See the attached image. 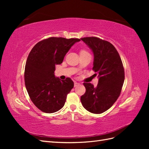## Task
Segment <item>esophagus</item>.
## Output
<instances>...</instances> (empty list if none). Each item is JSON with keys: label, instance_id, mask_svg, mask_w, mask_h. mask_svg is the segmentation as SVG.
<instances>
[{"label": "esophagus", "instance_id": "1", "mask_svg": "<svg viewBox=\"0 0 149 149\" xmlns=\"http://www.w3.org/2000/svg\"><path fill=\"white\" fill-rule=\"evenodd\" d=\"M80 84L79 83H77V82H74V87H76V86H79Z\"/></svg>", "mask_w": 149, "mask_h": 149}]
</instances>
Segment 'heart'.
Listing matches in <instances>:
<instances>
[{
  "instance_id": "b5f03b06",
  "label": "heart",
  "mask_w": 149,
  "mask_h": 149,
  "mask_svg": "<svg viewBox=\"0 0 149 149\" xmlns=\"http://www.w3.org/2000/svg\"><path fill=\"white\" fill-rule=\"evenodd\" d=\"M83 52H86V51H84V50H81V51L80 53H83Z\"/></svg>"
}]
</instances>
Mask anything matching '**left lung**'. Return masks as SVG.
Instances as JSON below:
<instances>
[{"label": "left lung", "mask_w": 149, "mask_h": 149, "mask_svg": "<svg viewBox=\"0 0 149 149\" xmlns=\"http://www.w3.org/2000/svg\"><path fill=\"white\" fill-rule=\"evenodd\" d=\"M94 54L93 70L98 74L96 88L84 83L86 93L81 102L86 109L101 114L114 104L119 97L124 81V70L119 54L113 45L97 37L81 38Z\"/></svg>", "instance_id": "left-lung-1"}]
</instances>
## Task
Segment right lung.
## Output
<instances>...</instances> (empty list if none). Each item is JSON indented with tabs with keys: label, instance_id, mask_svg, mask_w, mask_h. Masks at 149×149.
<instances>
[{
	"label": "right lung",
	"instance_id": "1",
	"mask_svg": "<svg viewBox=\"0 0 149 149\" xmlns=\"http://www.w3.org/2000/svg\"><path fill=\"white\" fill-rule=\"evenodd\" d=\"M78 38L50 37L37 43L26 60L24 79L30 100L46 113H53L64 106L67 94L74 87L70 78L61 80L55 77V66L64 57Z\"/></svg>",
	"mask_w": 149,
	"mask_h": 149
}]
</instances>
